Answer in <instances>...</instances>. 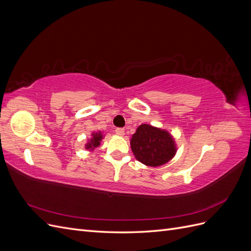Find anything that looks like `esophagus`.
Masks as SVG:
<instances>
[{"mask_svg": "<svg viewBox=\"0 0 251 251\" xmlns=\"http://www.w3.org/2000/svg\"><path fill=\"white\" fill-rule=\"evenodd\" d=\"M115 133L118 136H124L125 135V130H124V128H121V127H118L115 130Z\"/></svg>", "mask_w": 251, "mask_h": 251, "instance_id": "1", "label": "esophagus"}]
</instances>
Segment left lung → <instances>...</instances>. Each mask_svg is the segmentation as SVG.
<instances>
[{
  "instance_id": "left-lung-1",
  "label": "left lung",
  "mask_w": 251,
  "mask_h": 251,
  "mask_svg": "<svg viewBox=\"0 0 251 251\" xmlns=\"http://www.w3.org/2000/svg\"><path fill=\"white\" fill-rule=\"evenodd\" d=\"M135 158L151 168L168 163L176 155V142L171 133L151 125H140L131 138Z\"/></svg>"
}]
</instances>
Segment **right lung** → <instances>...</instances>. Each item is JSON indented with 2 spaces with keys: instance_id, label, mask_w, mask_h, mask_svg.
I'll return each mask as SVG.
<instances>
[{
  "instance_id": "add662e5",
  "label": "right lung",
  "mask_w": 251,
  "mask_h": 251,
  "mask_svg": "<svg viewBox=\"0 0 251 251\" xmlns=\"http://www.w3.org/2000/svg\"><path fill=\"white\" fill-rule=\"evenodd\" d=\"M92 137L89 139V141L86 143V150L89 151H94L97 147L100 146V141L103 138V135L101 132H97V133H92Z\"/></svg>"
}]
</instances>
